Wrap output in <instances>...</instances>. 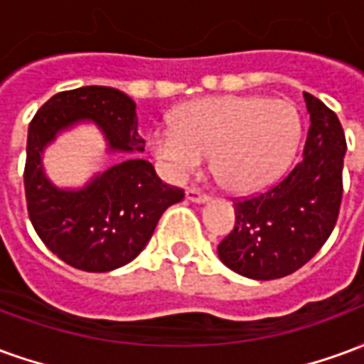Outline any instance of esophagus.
<instances>
[{
	"label": "esophagus",
	"instance_id": "34e87169",
	"mask_svg": "<svg viewBox=\"0 0 364 364\" xmlns=\"http://www.w3.org/2000/svg\"><path fill=\"white\" fill-rule=\"evenodd\" d=\"M187 198H189L191 203H206L208 195L203 193V191L195 189V187H191V189H187Z\"/></svg>",
	"mask_w": 364,
	"mask_h": 364
}]
</instances>
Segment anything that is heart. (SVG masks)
Masks as SVG:
<instances>
[{"mask_svg":"<svg viewBox=\"0 0 364 364\" xmlns=\"http://www.w3.org/2000/svg\"><path fill=\"white\" fill-rule=\"evenodd\" d=\"M300 136V112L287 99L222 95L183 105L173 127L151 132L150 148L177 179L195 173L210 156L224 189L253 193L284 173Z\"/></svg>","mask_w":364,"mask_h":364,"instance_id":"b5f03b06","label":"heart"}]
</instances>
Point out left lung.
Segmentation results:
<instances>
[{"instance_id":"1","label":"left lung","mask_w":364,"mask_h":364,"mask_svg":"<svg viewBox=\"0 0 364 364\" xmlns=\"http://www.w3.org/2000/svg\"><path fill=\"white\" fill-rule=\"evenodd\" d=\"M304 101L310 128L302 159L267 191L237 198L234 230L218 245L222 263L247 279L271 281L294 273L336 228L347 142L336 112L310 93Z\"/></svg>"}]
</instances>
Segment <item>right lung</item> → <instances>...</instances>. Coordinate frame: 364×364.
<instances>
[{"label": "right lung", "mask_w": 364, "mask_h": 364, "mask_svg": "<svg viewBox=\"0 0 364 364\" xmlns=\"http://www.w3.org/2000/svg\"><path fill=\"white\" fill-rule=\"evenodd\" d=\"M91 119L102 128L109 151L129 158L82 190H60L42 169L43 148L66 127ZM144 151L136 103L119 90L87 85L62 91L38 109L28 124L25 197L28 218L43 244L68 265L107 273L134 259L150 242L167 206L185 193L159 179Z\"/></svg>", "instance_id": "1"}]
</instances>
